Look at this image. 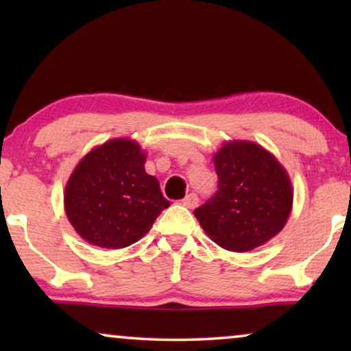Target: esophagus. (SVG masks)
Masks as SVG:
<instances>
[{"label": "esophagus", "mask_w": 351, "mask_h": 351, "mask_svg": "<svg viewBox=\"0 0 351 351\" xmlns=\"http://www.w3.org/2000/svg\"><path fill=\"white\" fill-rule=\"evenodd\" d=\"M198 195L196 193H189L185 196L184 199H182V204L185 206V208H189V209H193V208H196V206H198Z\"/></svg>", "instance_id": "obj_1"}]
</instances>
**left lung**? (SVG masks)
I'll return each mask as SVG.
<instances>
[{
	"label": "left lung",
	"mask_w": 351,
	"mask_h": 351,
	"mask_svg": "<svg viewBox=\"0 0 351 351\" xmlns=\"http://www.w3.org/2000/svg\"><path fill=\"white\" fill-rule=\"evenodd\" d=\"M219 190L195 209L206 234L233 252L252 251L285 228L294 190L275 155L249 141L225 142L213 156Z\"/></svg>",
	"instance_id": "1"
}]
</instances>
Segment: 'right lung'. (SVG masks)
I'll list each match as a JSON object with an SVG mask.
<instances>
[{
	"mask_svg": "<svg viewBox=\"0 0 351 351\" xmlns=\"http://www.w3.org/2000/svg\"><path fill=\"white\" fill-rule=\"evenodd\" d=\"M147 155L132 138L118 137L95 147L71 172L64 208L84 241L123 249L150 232L169 208L160 182L145 172Z\"/></svg>",
	"mask_w": 351,
	"mask_h": 351,
	"instance_id": "obj_1",
	"label": "right lung"
}]
</instances>
